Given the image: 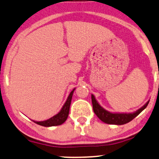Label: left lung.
<instances>
[{"instance_id":"left-lung-1","label":"left lung","mask_w":159,"mask_h":159,"mask_svg":"<svg viewBox=\"0 0 159 159\" xmlns=\"http://www.w3.org/2000/svg\"><path fill=\"white\" fill-rule=\"evenodd\" d=\"M91 101H92L93 110L95 115L99 117L100 120H101L102 122L106 123L108 124H115V125H123L133 120L135 117H137L141 111H143L145 108L148 105V101L145 104L143 107L135 111L134 113H129V114H118V113H111L109 111H106L103 108L98 104L97 100H95L94 95H91Z\"/></svg>"}]
</instances>
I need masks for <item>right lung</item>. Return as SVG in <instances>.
I'll use <instances>...</instances> for the list:
<instances>
[{
  "label": "right lung",
  "instance_id": "1",
  "mask_svg": "<svg viewBox=\"0 0 159 159\" xmlns=\"http://www.w3.org/2000/svg\"><path fill=\"white\" fill-rule=\"evenodd\" d=\"M74 89L73 90L70 94H69L67 101L61 108V111L57 114V115L53 116L51 118L48 119V120L44 121H34L35 124L40 125L42 126H59V125L62 124L65 120H67L69 114V109H70V102H71V99L73 96V93H74Z\"/></svg>",
  "mask_w": 159,
  "mask_h": 159
}]
</instances>
